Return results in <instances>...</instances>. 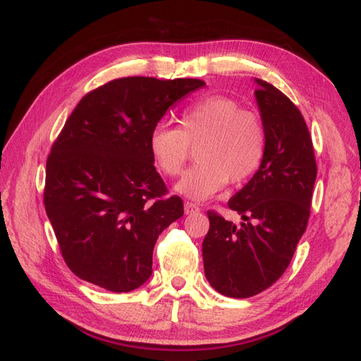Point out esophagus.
Masks as SVG:
<instances>
[{
  "label": "esophagus",
  "instance_id": "34e87169",
  "mask_svg": "<svg viewBox=\"0 0 361 361\" xmlns=\"http://www.w3.org/2000/svg\"><path fill=\"white\" fill-rule=\"evenodd\" d=\"M200 207L197 204H193V202H184V214L186 215H192V214H198Z\"/></svg>",
  "mask_w": 361,
  "mask_h": 361
}]
</instances>
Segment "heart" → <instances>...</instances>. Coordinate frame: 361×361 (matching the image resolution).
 <instances>
[{
	"label": "heart",
	"instance_id": "b5f03b06",
	"mask_svg": "<svg viewBox=\"0 0 361 361\" xmlns=\"http://www.w3.org/2000/svg\"><path fill=\"white\" fill-rule=\"evenodd\" d=\"M180 126L160 125L149 135V151L164 175L175 177L197 147V160L175 186L180 195L202 201L226 183H243L259 169L267 134L261 116L227 96H207L183 111Z\"/></svg>",
	"mask_w": 361,
	"mask_h": 361
}]
</instances>
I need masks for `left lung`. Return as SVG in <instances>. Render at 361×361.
<instances>
[{
	"label": "left lung",
	"instance_id": "1",
	"mask_svg": "<svg viewBox=\"0 0 361 361\" xmlns=\"http://www.w3.org/2000/svg\"><path fill=\"white\" fill-rule=\"evenodd\" d=\"M256 104L267 145L259 169L230 198L243 216L235 226L207 212L202 261L209 283L227 298L262 293L285 273L308 224L317 177L308 126L293 102L269 82L255 78Z\"/></svg>",
	"mask_w": 361,
	"mask_h": 361
}]
</instances>
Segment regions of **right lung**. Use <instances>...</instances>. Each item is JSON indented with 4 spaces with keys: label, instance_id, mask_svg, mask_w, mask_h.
<instances>
[{
    "label": "right lung",
    "instance_id": "right-lung-1",
    "mask_svg": "<svg viewBox=\"0 0 361 361\" xmlns=\"http://www.w3.org/2000/svg\"><path fill=\"white\" fill-rule=\"evenodd\" d=\"M206 84L200 79L122 78L82 97L54 142L44 204L68 269L113 293L152 274L157 238L183 216L166 198L149 135L173 104Z\"/></svg>",
    "mask_w": 361,
    "mask_h": 361
}]
</instances>
